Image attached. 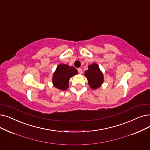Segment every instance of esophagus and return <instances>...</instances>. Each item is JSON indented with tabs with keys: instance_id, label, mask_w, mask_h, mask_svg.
Instances as JSON below:
<instances>
[{
	"instance_id": "obj_1",
	"label": "esophagus",
	"mask_w": 150,
	"mask_h": 150,
	"mask_svg": "<svg viewBox=\"0 0 150 150\" xmlns=\"http://www.w3.org/2000/svg\"><path fill=\"white\" fill-rule=\"evenodd\" d=\"M77 70H78V71H79V73L80 74H81L83 73V70H82V69L81 68H79Z\"/></svg>"
}]
</instances>
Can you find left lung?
Instances as JSON below:
<instances>
[{
	"label": "left lung",
	"instance_id": "1",
	"mask_svg": "<svg viewBox=\"0 0 150 150\" xmlns=\"http://www.w3.org/2000/svg\"><path fill=\"white\" fill-rule=\"evenodd\" d=\"M84 75L87 78L89 85L93 89L99 88L103 82V74L98 65L96 63L89 65L88 70L85 71Z\"/></svg>",
	"mask_w": 150,
	"mask_h": 150
}]
</instances>
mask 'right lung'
Returning <instances> with one entry per match:
<instances>
[{
    "mask_svg": "<svg viewBox=\"0 0 150 150\" xmlns=\"http://www.w3.org/2000/svg\"><path fill=\"white\" fill-rule=\"evenodd\" d=\"M78 74L77 70L67 64H59L53 76V85L60 90H66L69 88L70 78Z\"/></svg>",
    "mask_w": 150,
    "mask_h": 150,
    "instance_id": "obj_1",
    "label": "right lung"
}]
</instances>
